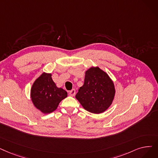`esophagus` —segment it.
Returning a JSON list of instances; mask_svg holds the SVG:
<instances>
[{"instance_id": "1", "label": "esophagus", "mask_w": 158, "mask_h": 158, "mask_svg": "<svg viewBox=\"0 0 158 158\" xmlns=\"http://www.w3.org/2000/svg\"><path fill=\"white\" fill-rule=\"evenodd\" d=\"M69 95H70V96H72V97L75 95V89H72V90H70V91L69 92Z\"/></svg>"}]
</instances>
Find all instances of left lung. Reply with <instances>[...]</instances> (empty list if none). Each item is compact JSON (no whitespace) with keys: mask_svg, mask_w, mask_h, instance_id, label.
Wrapping results in <instances>:
<instances>
[{"mask_svg":"<svg viewBox=\"0 0 158 158\" xmlns=\"http://www.w3.org/2000/svg\"><path fill=\"white\" fill-rule=\"evenodd\" d=\"M115 90L108 75L99 67H91L85 72L84 85L75 95L86 110L93 114L104 112L112 103Z\"/></svg>","mask_w":158,"mask_h":158,"instance_id":"left-lung-1","label":"left lung"}]
</instances>
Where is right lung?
Instances as JSON below:
<instances>
[{"mask_svg":"<svg viewBox=\"0 0 158 158\" xmlns=\"http://www.w3.org/2000/svg\"><path fill=\"white\" fill-rule=\"evenodd\" d=\"M67 95L63 88L57 87L52 74L45 72L35 81L31 88V99L34 106L44 114L56 110L59 102Z\"/></svg>","mask_w":158,"mask_h":158,"instance_id":"1","label":"right lung"}]
</instances>
